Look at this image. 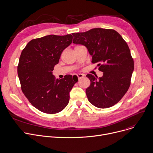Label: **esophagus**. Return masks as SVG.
I'll use <instances>...</instances> for the list:
<instances>
[{
	"mask_svg": "<svg viewBox=\"0 0 153 153\" xmlns=\"http://www.w3.org/2000/svg\"><path fill=\"white\" fill-rule=\"evenodd\" d=\"M76 75H77L78 79H81V78H82L83 76H84V74H78Z\"/></svg>",
	"mask_w": 153,
	"mask_h": 153,
	"instance_id": "34e87169",
	"label": "esophagus"
}]
</instances>
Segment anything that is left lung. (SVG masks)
Masks as SVG:
<instances>
[{
  "mask_svg": "<svg viewBox=\"0 0 153 153\" xmlns=\"http://www.w3.org/2000/svg\"><path fill=\"white\" fill-rule=\"evenodd\" d=\"M73 43L85 46L98 63L102 77L86 75L90 85L85 92L89 102L100 108L117 104L130 85L134 61L126 42L115 30L94 28L84 33L72 34Z\"/></svg>",
  "mask_w": 153,
  "mask_h": 153,
  "instance_id": "left-lung-1",
  "label": "left lung"
}]
</instances>
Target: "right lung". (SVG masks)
Instances as JSON below:
<instances>
[{
	"label": "right lung",
	"mask_w": 153,
	"mask_h": 153,
	"mask_svg": "<svg viewBox=\"0 0 153 153\" xmlns=\"http://www.w3.org/2000/svg\"><path fill=\"white\" fill-rule=\"evenodd\" d=\"M73 36L49 35L30 40L23 49L17 66L21 88L30 103L48 114L62 111L78 78L66 75L55 79L52 74L61 54L72 42Z\"/></svg>",
	"instance_id": "right-lung-1"
}]
</instances>
